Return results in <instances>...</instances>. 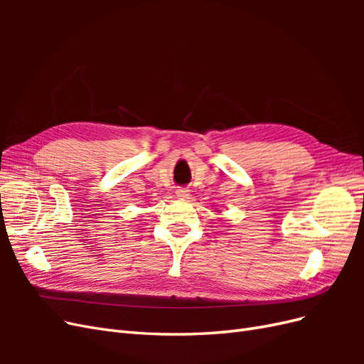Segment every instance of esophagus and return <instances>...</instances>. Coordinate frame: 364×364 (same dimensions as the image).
Returning a JSON list of instances; mask_svg holds the SVG:
<instances>
[{"instance_id": "obj_1", "label": "esophagus", "mask_w": 364, "mask_h": 364, "mask_svg": "<svg viewBox=\"0 0 364 364\" xmlns=\"http://www.w3.org/2000/svg\"><path fill=\"white\" fill-rule=\"evenodd\" d=\"M176 196H178L179 199H188L190 190L188 188H178V190H176Z\"/></svg>"}]
</instances>
